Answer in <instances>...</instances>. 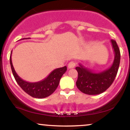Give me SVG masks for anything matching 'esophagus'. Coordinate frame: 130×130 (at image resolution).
Wrapping results in <instances>:
<instances>
[{"mask_svg":"<svg viewBox=\"0 0 130 130\" xmlns=\"http://www.w3.org/2000/svg\"><path fill=\"white\" fill-rule=\"evenodd\" d=\"M75 66H76V63L74 62V61H71V62H70L68 65V68H74V67Z\"/></svg>","mask_w":130,"mask_h":130,"instance_id":"1","label":"esophagus"}]
</instances>
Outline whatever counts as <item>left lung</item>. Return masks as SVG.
Listing matches in <instances>:
<instances>
[{"instance_id":"obj_1","label":"left lung","mask_w":130,"mask_h":130,"mask_svg":"<svg viewBox=\"0 0 130 130\" xmlns=\"http://www.w3.org/2000/svg\"><path fill=\"white\" fill-rule=\"evenodd\" d=\"M114 49V59L109 68L100 73H95L87 69L79 63L76 67L78 73V77L76 83L77 87L80 92L87 95H98L108 89L114 82L117 75L120 61V53L116 41L111 40Z\"/></svg>"}]
</instances>
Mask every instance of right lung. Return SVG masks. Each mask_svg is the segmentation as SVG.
Here are the masks:
<instances>
[{"instance_id":"add662e5","label":"right lung","mask_w":130,"mask_h":130,"mask_svg":"<svg viewBox=\"0 0 130 130\" xmlns=\"http://www.w3.org/2000/svg\"><path fill=\"white\" fill-rule=\"evenodd\" d=\"M10 62L13 74L19 86L26 93L37 98H46L51 95L56 90L61 77L67 70L66 66L56 68L43 80L37 83H29L22 79L16 73L11 61V53Z\"/></svg>"}]
</instances>
